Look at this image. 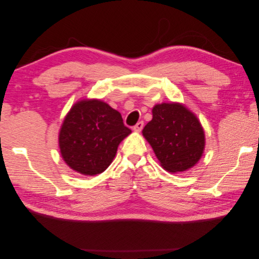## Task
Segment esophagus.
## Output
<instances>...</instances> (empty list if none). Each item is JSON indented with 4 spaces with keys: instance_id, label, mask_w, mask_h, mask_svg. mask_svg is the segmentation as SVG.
<instances>
[{
    "instance_id": "34e87169",
    "label": "esophagus",
    "mask_w": 259,
    "mask_h": 259,
    "mask_svg": "<svg viewBox=\"0 0 259 259\" xmlns=\"http://www.w3.org/2000/svg\"><path fill=\"white\" fill-rule=\"evenodd\" d=\"M144 128V122L143 121H140V122H138L134 127H133V130H134L135 132H142V130Z\"/></svg>"
}]
</instances>
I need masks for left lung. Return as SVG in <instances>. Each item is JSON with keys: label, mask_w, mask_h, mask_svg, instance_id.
<instances>
[{"label": "left lung", "mask_w": 259, "mask_h": 259, "mask_svg": "<svg viewBox=\"0 0 259 259\" xmlns=\"http://www.w3.org/2000/svg\"><path fill=\"white\" fill-rule=\"evenodd\" d=\"M143 135L161 166L170 173L194 166L204 151L205 137L200 121L180 104L155 105Z\"/></svg>", "instance_id": "obj_1"}]
</instances>
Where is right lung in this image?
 I'll list each match as a JSON object with an SVG mask.
<instances>
[{"label": "right lung", "instance_id": "1", "mask_svg": "<svg viewBox=\"0 0 259 259\" xmlns=\"http://www.w3.org/2000/svg\"><path fill=\"white\" fill-rule=\"evenodd\" d=\"M131 133L121 113L108 104L97 99L80 100L61 125L60 153L77 173L97 175L110 165L117 147Z\"/></svg>", "mask_w": 259, "mask_h": 259}]
</instances>
